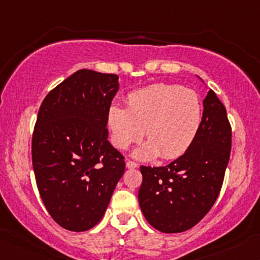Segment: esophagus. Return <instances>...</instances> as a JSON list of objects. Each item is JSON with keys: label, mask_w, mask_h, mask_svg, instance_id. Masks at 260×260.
<instances>
[{"label": "esophagus", "mask_w": 260, "mask_h": 260, "mask_svg": "<svg viewBox=\"0 0 260 260\" xmlns=\"http://www.w3.org/2000/svg\"><path fill=\"white\" fill-rule=\"evenodd\" d=\"M137 167H138V164H137V162H135V161L128 160L127 162H125V168H127V169H136Z\"/></svg>", "instance_id": "obj_1"}]
</instances>
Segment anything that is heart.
<instances>
[{
    "mask_svg": "<svg viewBox=\"0 0 260 260\" xmlns=\"http://www.w3.org/2000/svg\"><path fill=\"white\" fill-rule=\"evenodd\" d=\"M204 107L198 93L179 85L154 84L127 96V108L112 104L107 111L111 142L117 149H127L147 137L135 149L139 160L159 155L173 160L186 153L199 135Z\"/></svg>",
    "mask_w": 260,
    "mask_h": 260,
    "instance_id": "obj_1",
    "label": "heart"
}]
</instances>
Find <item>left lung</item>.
<instances>
[{"label":"left lung","instance_id":"1","mask_svg":"<svg viewBox=\"0 0 260 260\" xmlns=\"http://www.w3.org/2000/svg\"><path fill=\"white\" fill-rule=\"evenodd\" d=\"M199 135L186 153L169 165L141 167L138 201L150 226L180 233L199 223L221 191L230 160L232 131L226 108L209 90Z\"/></svg>","mask_w":260,"mask_h":260}]
</instances>
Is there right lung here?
<instances>
[{
  "instance_id": "add662e5",
  "label": "right lung",
  "mask_w": 260,
  "mask_h": 260,
  "mask_svg": "<svg viewBox=\"0 0 260 260\" xmlns=\"http://www.w3.org/2000/svg\"><path fill=\"white\" fill-rule=\"evenodd\" d=\"M118 76L81 69L43 100L32 138L37 186L45 209L65 230L84 232L104 217L123 155L111 145L107 111Z\"/></svg>"
}]
</instances>
